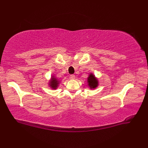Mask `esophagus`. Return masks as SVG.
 Masks as SVG:
<instances>
[{
  "instance_id": "1",
  "label": "esophagus",
  "mask_w": 148,
  "mask_h": 148,
  "mask_svg": "<svg viewBox=\"0 0 148 148\" xmlns=\"http://www.w3.org/2000/svg\"><path fill=\"white\" fill-rule=\"evenodd\" d=\"M70 79H75V76H74V74L70 75Z\"/></svg>"
}]
</instances>
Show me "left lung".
<instances>
[{"label": "left lung", "mask_w": 148, "mask_h": 148, "mask_svg": "<svg viewBox=\"0 0 148 148\" xmlns=\"http://www.w3.org/2000/svg\"><path fill=\"white\" fill-rule=\"evenodd\" d=\"M88 85L90 87V89H94L99 86V81L98 79L95 76V75L92 73L89 74L88 77L87 78Z\"/></svg>", "instance_id": "obj_1"}]
</instances>
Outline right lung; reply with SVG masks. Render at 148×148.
Masks as SVG:
<instances>
[{
    "instance_id": "1",
    "label": "right lung",
    "mask_w": 148,
    "mask_h": 148,
    "mask_svg": "<svg viewBox=\"0 0 148 148\" xmlns=\"http://www.w3.org/2000/svg\"><path fill=\"white\" fill-rule=\"evenodd\" d=\"M60 82V81L57 78L55 77V76H52L51 77V79L49 80L48 84L51 88L53 90H56L58 87Z\"/></svg>"
}]
</instances>
